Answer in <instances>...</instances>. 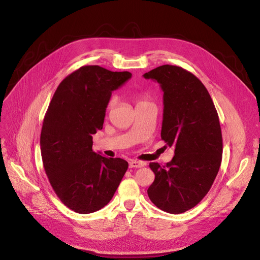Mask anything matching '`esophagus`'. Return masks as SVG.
<instances>
[{
	"mask_svg": "<svg viewBox=\"0 0 260 260\" xmlns=\"http://www.w3.org/2000/svg\"><path fill=\"white\" fill-rule=\"evenodd\" d=\"M129 168L133 169V168H142L144 167V163L141 162V161H137V160H131L129 162Z\"/></svg>",
	"mask_w": 260,
	"mask_h": 260,
	"instance_id": "1",
	"label": "esophagus"
}]
</instances>
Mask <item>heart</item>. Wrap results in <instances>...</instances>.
<instances>
[{
	"label": "heart",
	"mask_w": 260,
	"mask_h": 260,
	"mask_svg": "<svg viewBox=\"0 0 260 260\" xmlns=\"http://www.w3.org/2000/svg\"><path fill=\"white\" fill-rule=\"evenodd\" d=\"M133 98H134V100L136 102V105H137V106L151 102V101H149L148 97H147V94H145L143 92H135L134 95H133ZM115 103H116V95H112V97L109 98L108 101H107L106 111H109V109H111L115 105Z\"/></svg>",
	"instance_id": "heart-1"
}]
</instances>
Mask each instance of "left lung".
Listing matches in <instances>:
<instances>
[{"label":"left lung","mask_w":260,"mask_h":260,"mask_svg":"<svg viewBox=\"0 0 260 260\" xmlns=\"http://www.w3.org/2000/svg\"><path fill=\"white\" fill-rule=\"evenodd\" d=\"M156 80L163 90L161 139L174 146L167 166L149 163L155 180L147 194L157 208L184 213L204 198L219 171L222 135L217 111L202 82L175 65H162L143 75Z\"/></svg>","instance_id":"1"}]
</instances>
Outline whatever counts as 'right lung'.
Instances as JSON below:
<instances>
[{
    "mask_svg": "<svg viewBox=\"0 0 260 260\" xmlns=\"http://www.w3.org/2000/svg\"><path fill=\"white\" fill-rule=\"evenodd\" d=\"M131 77L82 66L61 82L47 108L40 137L44 170L59 199L79 214L105 207L128 168L121 158L94 153L92 135L103 127L112 91Z\"/></svg>",
    "mask_w": 260,
    "mask_h": 260,
    "instance_id": "obj_1",
    "label": "right lung"
}]
</instances>
